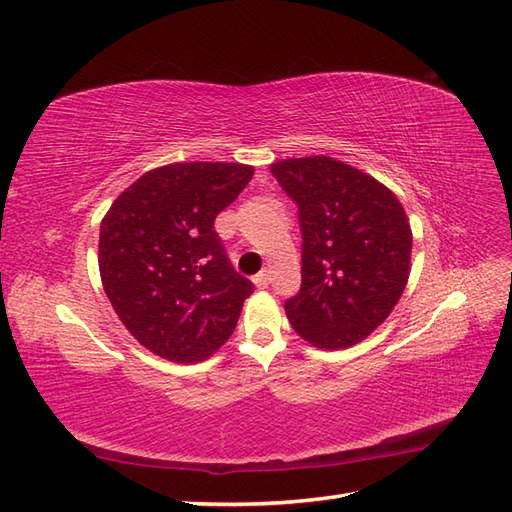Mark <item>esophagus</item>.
<instances>
[{
  "mask_svg": "<svg viewBox=\"0 0 512 512\" xmlns=\"http://www.w3.org/2000/svg\"><path fill=\"white\" fill-rule=\"evenodd\" d=\"M269 280H271V277H269V271H267V269H262L258 275H254V284H256L258 288H267V286H269Z\"/></svg>",
  "mask_w": 512,
  "mask_h": 512,
  "instance_id": "34e87169",
  "label": "esophagus"
}]
</instances>
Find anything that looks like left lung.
<instances>
[{"instance_id":"left-lung-1","label":"left lung","mask_w":512,"mask_h":512,"mask_svg":"<svg viewBox=\"0 0 512 512\" xmlns=\"http://www.w3.org/2000/svg\"><path fill=\"white\" fill-rule=\"evenodd\" d=\"M271 173L299 207L301 290L284 305L292 329L324 350L359 344L408 284L404 207L386 185L335 158H290Z\"/></svg>"}]
</instances>
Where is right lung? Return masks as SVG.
I'll use <instances>...</instances> for the list:
<instances>
[{
	"instance_id": "1",
	"label": "right lung",
	"mask_w": 512,
	"mask_h": 512,
	"mask_svg": "<svg viewBox=\"0 0 512 512\" xmlns=\"http://www.w3.org/2000/svg\"><path fill=\"white\" fill-rule=\"evenodd\" d=\"M254 168L175 162L136 179L100 224L108 301L138 344L177 363L205 361L237 327L254 284L230 265L213 228Z\"/></svg>"
}]
</instances>
